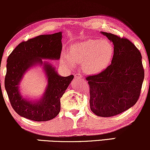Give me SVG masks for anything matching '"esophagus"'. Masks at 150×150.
Returning <instances> with one entry per match:
<instances>
[{
	"label": "esophagus",
	"instance_id": "34e87169",
	"mask_svg": "<svg viewBox=\"0 0 150 150\" xmlns=\"http://www.w3.org/2000/svg\"><path fill=\"white\" fill-rule=\"evenodd\" d=\"M74 77L76 78V79H81L82 78V75L80 73H76V74H75V75H74Z\"/></svg>",
	"mask_w": 150,
	"mask_h": 150
}]
</instances>
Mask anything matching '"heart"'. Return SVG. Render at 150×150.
Wrapping results in <instances>:
<instances>
[{"label": "heart", "mask_w": 150, "mask_h": 150, "mask_svg": "<svg viewBox=\"0 0 150 150\" xmlns=\"http://www.w3.org/2000/svg\"><path fill=\"white\" fill-rule=\"evenodd\" d=\"M114 47L107 40L89 39L75 43L69 48V54L62 55V63L71 68L82 63L85 73L96 74L104 70L113 58Z\"/></svg>", "instance_id": "obj_1"}]
</instances>
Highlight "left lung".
I'll use <instances>...</instances> for the list:
<instances>
[{
	"instance_id": "left-lung-1",
	"label": "left lung",
	"mask_w": 150,
	"mask_h": 150,
	"mask_svg": "<svg viewBox=\"0 0 150 150\" xmlns=\"http://www.w3.org/2000/svg\"><path fill=\"white\" fill-rule=\"evenodd\" d=\"M114 45L111 64L86 78L90 88V108L96 115L112 117L137 103L144 79L140 51L130 40L106 32Z\"/></svg>"
}]
</instances>
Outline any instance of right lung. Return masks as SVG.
<instances>
[{"label":"right lung","mask_w":150,"mask_h":150,"mask_svg":"<svg viewBox=\"0 0 150 150\" xmlns=\"http://www.w3.org/2000/svg\"><path fill=\"white\" fill-rule=\"evenodd\" d=\"M61 40V32L39 35L20 43L8 57L5 87L12 108L19 115L35 122H45L52 120L60 112V99L74 76H61L43 59H60ZM37 64L43 66L48 85L42 99L33 102L22 97L19 87L25 71Z\"/></svg>","instance_id":"right-lung-1"}]
</instances>
